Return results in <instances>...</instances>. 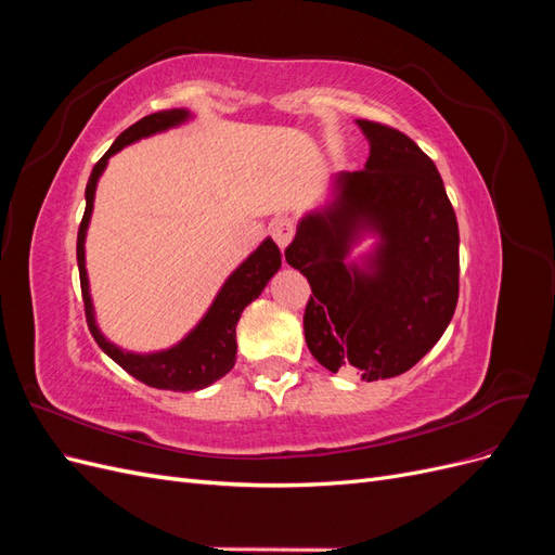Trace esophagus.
Returning <instances> with one entry per match:
<instances>
[{
	"mask_svg": "<svg viewBox=\"0 0 555 555\" xmlns=\"http://www.w3.org/2000/svg\"><path fill=\"white\" fill-rule=\"evenodd\" d=\"M268 233H271L273 241L284 249L296 233V227H294V220H289V217H275V220L268 224Z\"/></svg>",
	"mask_w": 555,
	"mask_h": 555,
	"instance_id": "obj_1",
	"label": "esophagus"
}]
</instances>
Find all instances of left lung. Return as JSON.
Listing matches in <instances>:
<instances>
[{
    "instance_id": "left-lung-1",
    "label": "left lung",
    "mask_w": 555,
    "mask_h": 555,
    "mask_svg": "<svg viewBox=\"0 0 555 555\" xmlns=\"http://www.w3.org/2000/svg\"><path fill=\"white\" fill-rule=\"evenodd\" d=\"M357 125L371 157L333 178L331 204L298 222L284 257L312 289L310 354L331 373L375 382L408 373L447 331L459 304V222L422 147L393 127ZM365 232L376 249L349 262Z\"/></svg>"
}]
</instances>
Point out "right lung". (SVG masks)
I'll return each instance as SVG.
<instances>
[{
	"label": "right lung",
	"instance_id": "obj_1",
	"mask_svg": "<svg viewBox=\"0 0 555 555\" xmlns=\"http://www.w3.org/2000/svg\"><path fill=\"white\" fill-rule=\"evenodd\" d=\"M190 111L184 108H171L159 111L153 115H145L143 120L125 129L115 143L108 147V153L94 164L90 173L88 188H86V215H82L78 227V243H76V257H78V273H80V292L82 304H86V319L92 338L102 347L106 354L120 365L125 371L137 377L139 382L155 386V389H169V391H198L206 389L212 382L224 377L233 363H236V324L243 314V310L255 300L263 287L268 284L282 266L280 247L273 243V238H266L251 255L233 271L227 282L222 284L220 294L215 296L212 306L204 314V319L184 335V338L162 351H153V354H133V351H125L111 340L104 338V333L99 331L92 296H90V282L86 271V233L94 208V192L96 182L102 178L108 159L120 153V150L133 141H141L153 133L166 131L171 127H178L190 120Z\"/></svg>",
	"mask_w": 555,
	"mask_h": 555
}]
</instances>
